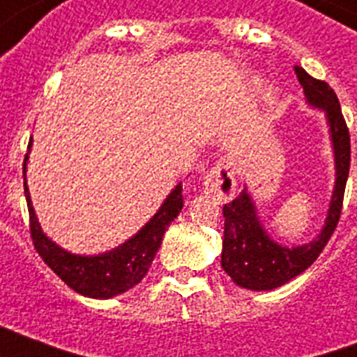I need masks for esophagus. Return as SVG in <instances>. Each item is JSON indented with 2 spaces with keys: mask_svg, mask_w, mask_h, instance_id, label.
I'll list each match as a JSON object with an SVG mask.
<instances>
[{
  "mask_svg": "<svg viewBox=\"0 0 357 357\" xmlns=\"http://www.w3.org/2000/svg\"><path fill=\"white\" fill-rule=\"evenodd\" d=\"M237 181L229 160H220L204 178V193L218 202H229L235 197Z\"/></svg>",
  "mask_w": 357,
  "mask_h": 357,
  "instance_id": "34e87169",
  "label": "esophagus"
}]
</instances>
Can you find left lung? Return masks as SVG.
<instances>
[{
  "mask_svg": "<svg viewBox=\"0 0 357 357\" xmlns=\"http://www.w3.org/2000/svg\"><path fill=\"white\" fill-rule=\"evenodd\" d=\"M300 86L304 88L307 107L325 112L335 160V185L331 195L325 225L317 237L296 247L277 243L258 216L252 195L245 185L243 193L224 204V248L222 268L235 284L248 291H273L306 271L331 239L340 218L344 187L350 170V133L335 91L327 82L315 80L302 66H294Z\"/></svg>",
  "mask_w": 357,
  "mask_h": 357,
  "instance_id": "8db88e82",
  "label": "left lung"
}]
</instances>
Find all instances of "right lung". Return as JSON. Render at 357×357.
Masks as SVG:
<instances>
[{
  "mask_svg": "<svg viewBox=\"0 0 357 357\" xmlns=\"http://www.w3.org/2000/svg\"><path fill=\"white\" fill-rule=\"evenodd\" d=\"M30 149H32V137H30L28 153ZM28 153L24 158V166H22L24 195H26L28 212H30L32 241H34L38 255L43 258V262L47 264L70 289L80 292L82 296L107 300L133 289L147 275L149 268L162 245L164 233L183 208L181 183L172 189L170 195L160 204V208L156 210L155 216L122 245L101 255H74L50 239L38 222L26 185Z\"/></svg>",
  "mask_w": 357,
  "mask_h": 357,
  "instance_id": "1",
  "label": "right lung"
}]
</instances>
